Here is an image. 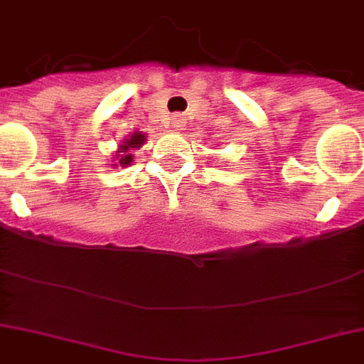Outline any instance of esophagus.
Here are the masks:
<instances>
[{
	"instance_id": "obj_1",
	"label": "esophagus",
	"mask_w": 364,
	"mask_h": 364,
	"mask_svg": "<svg viewBox=\"0 0 364 364\" xmlns=\"http://www.w3.org/2000/svg\"><path fill=\"white\" fill-rule=\"evenodd\" d=\"M171 126H173L176 130H181L183 126H185V122H183V117H179V115L173 117V119H171Z\"/></svg>"
}]
</instances>
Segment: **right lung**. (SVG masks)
<instances>
[{
	"label": "right lung",
	"instance_id": "right-lung-1",
	"mask_svg": "<svg viewBox=\"0 0 364 364\" xmlns=\"http://www.w3.org/2000/svg\"><path fill=\"white\" fill-rule=\"evenodd\" d=\"M143 141H145V136H143V134H134L130 139H126V141L121 145V151H119V153L122 154H117V156H119V164H130L132 162L130 149L139 147Z\"/></svg>",
	"mask_w": 364,
	"mask_h": 364
}]
</instances>
